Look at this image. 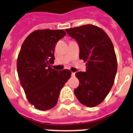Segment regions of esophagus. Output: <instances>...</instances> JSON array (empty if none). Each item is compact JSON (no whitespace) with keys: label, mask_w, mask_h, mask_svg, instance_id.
<instances>
[{"label":"esophagus","mask_w":133,"mask_h":133,"mask_svg":"<svg viewBox=\"0 0 133 133\" xmlns=\"http://www.w3.org/2000/svg\"><path fill=\"white\" fill-rule=\"evenodd\" d=\"M71 76H75V73L74 72L71 73Z\"/></svg>","instance_id":"esophagus-1"}]
</instances>
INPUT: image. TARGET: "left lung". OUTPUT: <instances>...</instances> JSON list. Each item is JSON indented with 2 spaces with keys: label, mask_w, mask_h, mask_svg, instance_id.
I'll return each mask as SVG.
<instances>
[{
  "label": "left lung",
  "mask_w": 133,
  "mask_h": 133,
  "mask_svg": "<svg viewBox=\"0 0 133 133\" xmlns=\"http://www.w3.org/2000/svg\"><path fill=\"white\" fill-rule=\"evenodd\" d=\"M77 41L79 58L87 62L85 72L78 71L79 85L74 94L80 102L88 107H96L107 96L117 71V59L108 35L92 24L66 29Z\"/></svg>",
  "instance_id": "1"
}]
</instances>
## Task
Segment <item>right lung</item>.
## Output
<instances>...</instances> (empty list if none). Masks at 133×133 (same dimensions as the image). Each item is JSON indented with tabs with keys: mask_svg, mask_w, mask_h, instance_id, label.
<instances>
[{
	"mask_svg": "<svg viewBox=\"0 0 133 133\" xmlns=\"http://www.w3.org/2000/svg\"><path fill=\"white\" fill-rule=\"evenodd\" d=\"M65 35L62 29L36 30L21 47L17 62L18 76L29 102L38 110L53 108L61 89L71 77L69 69L51 68L57 42Z\"/></svg>",
	"mask_w": 133,
	"mask_h": 133,
	"instance_id": "add662e5",
	"label": "right lung"
}]
</instances>
